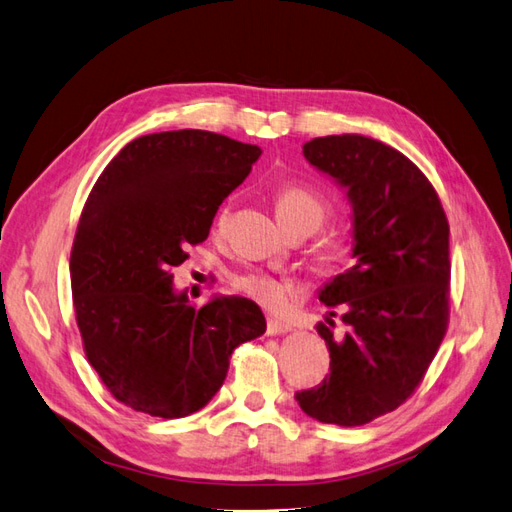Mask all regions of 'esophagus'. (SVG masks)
I'll list each match as a JSON object with an SVG mask.
<instances>
[{"label": "esophagus", "instance_id": "esophagus-1", "mask_svg": "<svg viewBox=\"0 0 512 512\" xmlns=\"http://www.w3.org/2000/svg\"><path fill=\"white\" fill-rule=\"evenodd\" d=\"M287 331H292L290 324H285L277 318H268V329H266L268 335H281V333H287Z\"/></svg>", "mask_w": 512, "mask_h": 512}]
</instances>
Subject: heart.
I'll return each mask as SVG.
<instances>
[{
	"label": "heart",
	"instance_id": "1",
	"mask_svg": "<svg viewBox=\"0 0 512 512\" xmlns=\"http://www.w3.org/2000/svg\"><path fill=\"white\" fill-rule=\"evenodd\" d=\"M229 214H231V207L222 205L218 212L220 227L229 220ZM326 214H329V207H326V203L320 199L318 194H313L307 188L290 186V188L281 190L277 196V216H279L281 225H287V222H303V225H309L313 231H316L324 222ZM339 248H342V244L339 242H329L324 246L320 259L324 261V264H329V261H333L337 257ZM235 285H238L240 292L248 294L251 298H255L257 303L266 305L270 309L285 307L287 298H290V294H292L290 283L283 279H277V277H270V274H264V272L244 274V277L235 279Z\"/></svg>",
	"mask_w": 512,
	"mask_h": 512
}]
</instances>
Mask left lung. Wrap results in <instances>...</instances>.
<instances>
[{"label": "left lung", "mask_w": 512, "mask_h": 512, "mask_svg": "<svg viewBox=\"0 0 512 512\" xmlns=\"http://www.w3.org/2000/svg\"><path fill=\"white\" fill-rule=\"evenodd\" d=\"M303 155L346 192L355 261L320 287L331 311L316 331L331 374L296 400L322 424L363 426L398 409L437 355L448 324L450 227L422 170L381 140L313 138ZM335 306L344 336L332 331Z\"/></svg>", "instance_id": "8db88e82"}]
</instances>
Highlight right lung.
<instances>
[{
	"mask_svg": "<svg viewBox=\"0 0 512 512\" xmlns=\"http://www.w3.org/2000/svg\"><path fill=\"white\" fill-rule=\"evenodd\" d=\"M257 144L203 129L127 142L97 179L71 253L75 318L90 365L134 411H201L235 346L266 333L259 305L212 296L192 307L173 266L205 242L222 201L259 160Z\"/></svg>",
	"mask_w": 512,
	"mask_h": 512,
	"instance_id": "obj_1",
	"label": "right lung"
}]
</instances>
